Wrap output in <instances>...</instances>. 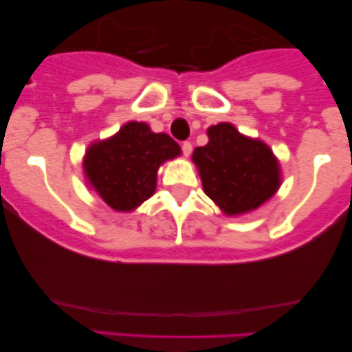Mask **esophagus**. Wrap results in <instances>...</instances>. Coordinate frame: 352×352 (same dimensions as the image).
Here are the masks:
<instances>
[{
    "instance_id": "esophagus-1",
    "label": "esophagus",
    "mask_w": 352,
    "mask_h": 352,
    "mask_svg": "<svg viewBox=\"0 0 352 352\" xmlns=\"http://www.w3.org/2000/svg\"><path fill=\"white\" fill-rule=\"evenodd\" d=\"M181 148H182V153H184L186 157H189L190 153H192V144L189 142V141H186V142H182V146H181Z\"/></svg>"
}]
</instances>
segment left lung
Returning <instances> with one entry per match:
<instances>
[{"label":"left lung","mask_w":352,"mask_h":352,"mask_svg":"<svg viewBox=\"0 0 352 352\" xmlns=\"http://www.w3.org/2000/svg\"><path fill=\"white\" fill-rule=\"evenodd\" d=\"M206 133L208 144L197 147L192 160L205 194L226 214L248 213L276 194L280 166L266 144L243 136L230 123H218Z\"/></svg>","instance_id":"1"}]
</instances>
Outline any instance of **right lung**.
<instances>
[{
	"label": "right lung",
	"instance_id": "obj_1",
	"mask_svg": "<svg viewBox=\"0 0 352 352\" xmlns=\"http://www.w3.org/2000/svg\"><path fill=\"white\" fill-rule=\"evenodd\" d=\"M181 155V147L147 123L129 122L115 136L91 144L83 168L88 184L110 208L131 211L151 199L163 162Z\"/></svg>",
	"mask_w": 352,
	"mask_h": 352
}]
</instances>
